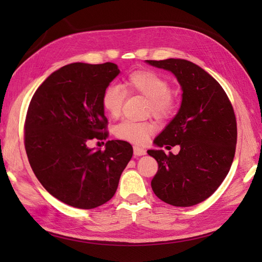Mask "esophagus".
<instances>
[{
  "label": "esophagus",
  "mask_w": 262,
  "mask_h": 262,
  "mask_svg": "<svg viewBox=\"0 0 262 262\" xmlns=\"http://www.w3.org/2000/svg\"><path fill=\"white\" fill-rule=\"evenodd\" d=\"M146 151L143 147L140 146H134V155L136 157H142V155H145Z\"/></svg>",
  "instance_id": "esophagus-1"
}]
</instances>
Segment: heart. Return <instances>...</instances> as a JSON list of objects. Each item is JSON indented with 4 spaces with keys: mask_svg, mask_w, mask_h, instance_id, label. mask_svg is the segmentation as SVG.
Returning <instances> with one entry per match:
<instances>
[{
    "mask_svg": "<svg viewBox=\"0 0 262 262\" xmlns=\"http://www.w3.org/2000/svg\"><path fill=\"white\" fill-rule=\"evenodd\" d=\"M124 89L128 92H136L149 99V110L159 118H165L173 113L174 98L169 93L170 85L163 76L149 70L133 72L124 81ZM125 100V92L118 85L110 84L104 89L101 97L103 110L111 118L119 117ZM155 130V125L148 121L124 120L114 129L120 140L135 144H143Z\"/></svg>",
    "mask_w": 262,
    "mask_h": 262,
    "instance_id": "1",
    "label": "heart"
}]
</instances>
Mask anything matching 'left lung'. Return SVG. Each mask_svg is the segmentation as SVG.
<instances>
[{
    "instance_id": "left-lung-1",
    "label": "left lung",
    "mask_w": 262,
    "mask_h": 262,
    "mask_svg": "<svg viewBox=\"0 0 262 262\" xmlns=\"http://www.w3.org/2000/svg\"><path fill=\"white\" fill-rule=\"evenodd\" d=\"M145 62L171 72L182 91L177 115L154 140L155 146L179 145L180 151L166 155L148 149L159 164L152 189L169 205H197L216 191L231 169L237 137L234 110L220 83L200 66L180 58Z\"/></svg>"
}]
</instances>
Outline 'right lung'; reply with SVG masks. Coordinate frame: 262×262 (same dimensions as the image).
I'll return each instance as SVG.
<instances>
[{
    "label": "right lung",
    "instance_id": "right-lung-1",
    "mask_svg": "<svg viewBox=\"0 0 262 262\" xmlns=\"http://www.w3.org/2000/svg\"><path fill=\"white\" fill-rule=\"evenodd\" d=\"M120 73L114 63H72L55 71L37 89L28 108L25 146L33 173L46 190L72 207L91 209L114 197L133 157L124 141L105 140L101 97Z\"/></svg>",
    "mask_w": 262,
    "mask_h": 262
}]
</instances>
